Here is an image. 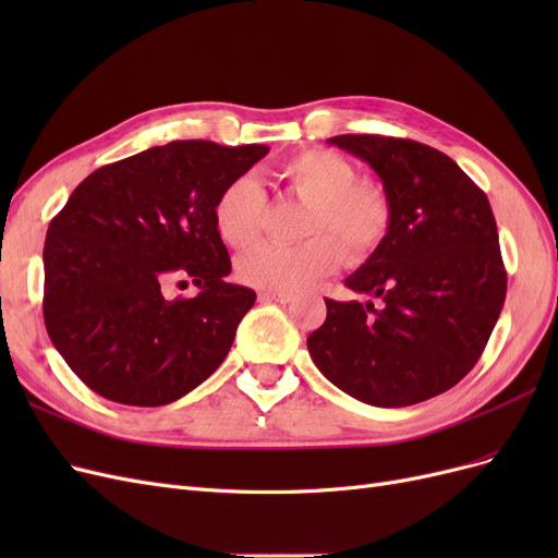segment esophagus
<instances>
[{
    "instance_id": "esophagus-1",
    "label": "esophagus",
    "mask_w": 558,
    "mask_h": 558,
    "mask_svg": "<svg viewBox=\"0 0 558 558\" xmlns=\"http://www.w3.org/2000/svg\"><path fill=\"white\" fill-rule=\"evenodd\" d=\"M263 300H272V302H279V305H289V302H293V293L291 291H263L260 293Z\"/></svg>"
}]
</instances>
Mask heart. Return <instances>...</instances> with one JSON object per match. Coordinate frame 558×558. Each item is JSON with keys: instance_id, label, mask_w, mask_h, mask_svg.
Returning a JSON list of instances; mask_svg holds the SVG:
<instances>
[{"instance_id": "1", "label": "heart", "mask_w": 558, "mask_h": 558, "mask_svg": "<svg viewBox=\"0 0 558 558\" xmlns=\"http://www.w3.org/2000/svg\"><path fill=\"white\" fill-rule=\"evenodd\" d=\"M291 191L312 202L307 242H263L238 260V275L265 291H300L337 272L347 260H367L391 228V199L379 181L356 179L351 160L328 148H305L281 165ZM267 197L256 174H240L214 202V228L228 246L246 248L260 238Z\"/></svg>"}]
</instances>
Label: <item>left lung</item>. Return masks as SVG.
Returning <instances> with one entry per match:
<instances>
[{"label": "left lung", "mask_w": 558, "mask_h": 558, "mask_svg": "<svg viewBox=\"0 0 558 558\" xmlns=\"http://www.w3.org/2000/svg\"><path fill=\"white\" fill-rule=\"evenodd\" d=\"M328 144L373 167L391 199V228L344 279L381 307L326 300L310 356L337 388L375 408L440 396L480 361L508 291L492 205L426 144L379 134H337Z\"/></svg>", "instance_id": "8db88e82"}]
</instances>
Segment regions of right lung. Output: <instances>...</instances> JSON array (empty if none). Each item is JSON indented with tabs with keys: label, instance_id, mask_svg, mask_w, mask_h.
Here are the masks:
<instances>
[{
	"label": "right lung",
	"instance_id": "right-lung-1",
	"mask_svg": "<svg viewBox=\"0 0 558 558\" xmlns=\"http://www.w3.org/2000/svg\"><path fill=\"white\" fill-rule=\"evenodd\" d=\"M267 150L205 140L146 148L83 179L50 221L46 330L95 393L160 408L226 361L256 293L226 281L230 256L214 228V202ZM181 276L201 293L167 301L163 286Z\"/></svg>",
	"mask_w": 558,
	"mask_h": 558
}]
</instances>
